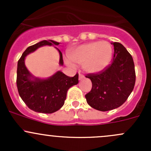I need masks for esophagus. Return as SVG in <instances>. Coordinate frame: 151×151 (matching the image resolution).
I'll list each match as a JSON object with an SVG mask.
<instances>
[{"label":"esophagus","mask_w":151,"mask_h":151,"mask_svg":"<svg viewBox=\"0 0 151 151\" xmlns=\"http://www.w3.org/2000/svg\"><path fill=\"white\" fill-rule=\"evenodd\" d=\"M84 77H85L84 75H83V74H81L80 72H79V79H80V80H82V79H83Z\"/></svg>","instance_id":"obj_1"}]
</instances>
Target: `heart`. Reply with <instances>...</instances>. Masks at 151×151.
<instances>
[{
	"label": "heart",
	"mask_w": 151,
	"mask_h": 151,
	"mask_svg": "<svg viewBox=\"0 0 151 151\" xmlns=\"http://www.w3.org/2000/svg\"><path fill=\"white\" fill-rule=\"evenodd\" d=\"M112 49L106 42H94L82 45L73 50L71 58L78 64H83V68L89 73L102 71L109 64L112 59ZM68 65L74 66L70 58H66Z\"/></svg>",
	"instance_id": "heart-1"
}]
</instances>
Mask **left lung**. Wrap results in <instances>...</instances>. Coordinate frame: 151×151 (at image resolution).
Wrapping results in <instances>:
<instances>
[{
  "label": "left lung",
  "instance_id": "obj_1",
  "mask_svg": "<svg viewBox=\"0 0 151 151\" xmlns=\"http://www.w3.org/2000/svg\"><path fill=\"white\" fill-rule=\"evenodd\" d=\"M112 45L114 55L110 64L102 71L85 76L92 82L91 91L85 95L87 102L102 112L121 106L133 91L136 80L132 56L121 43Z\"/></svg>",
  "mask_w": 151,
  "mask_h": 151
}]
</instances>
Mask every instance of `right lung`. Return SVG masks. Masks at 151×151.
Returning <instances> with one entry per match:
<instances>
[{
    "instance_id": "add662e5",
    "label": "right lung",
    "mask_w": 151,
    "mask_h": 151,
    "mask_svg": "<svg viewBox=\"0 0 151 151\" xmlns=\"http://www.w3.org/2000/svg\"><path fill=\"white\" fill-rule=\"evenodd\" d=\"M58 45L52 40H44L30 46L22 53L17 63V86L22 101L32 110L42 113H52L63 106L68 88L79 83V75L68 77L61 71H58L46 80L33 78L25 65V58L30 52L45 45ZM60 54V64L63 65L62 52Z\"/></svg>"
}]
</instances>
